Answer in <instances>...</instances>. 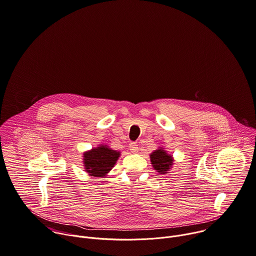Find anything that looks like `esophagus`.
<instances>
[{"label":"esophagus","instance_id":"obj_1","mask_svg":"<svg viewBox=\"0 0 256 256\" xmlns=\"http://www.w3.org/2000/svg\"><path fill=\"white\" fill-rule=\"evenodd\" d=\"M130 150L132 152H138V146L136 142H130Z\"/></svg>","mask_w":256,"mask_h":256}]
</instances>
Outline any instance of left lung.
<instances>
[{
	"mask_svg": "<svg viewBox=\"0 0 256 256\" xmlns=\"http://www.w3.org/2000/svg\"><path fill=\"white\" fill-rule=\"evenodd\" d=\"M150 158L154 168L160 174H166L174 162L173 156L168 154L162 148L154 150L150 154Z\"/></svg>",
	"mask_w": 256,
	"mask_h": 256,
	"instance_id": "8db88e82",
	"label": "left lung"
}]
</instances>
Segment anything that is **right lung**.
Here are the masks:
<instances>
[{
  "mask_svg": "<svg viewBox=\"0 0 256 256\" xmlns=\"http://www.w3.org/2000/svg\"><path fill=\"white\" fill-rule=\"evenodd\" d=\"M120 156V152L100 144L83 154L85 171L92 177H104L116 164Z\"/></svg>",
  "mask_w": 256,
  "mask_h": 256,
  "instance_id": "obj_1",
  "label": "right lung"
}]
</instances>
